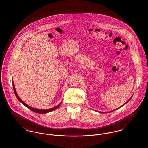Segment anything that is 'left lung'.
<instances>
[{"mask_svg":"<svg viewBox=\"0 0 148 148\" xmlns=\"http://www.w3.org/2000/svg\"><path fill=\"white\" fill-rule=\"evenodd\" d=\"M132 97H133V95H132V97H131V98H130L129 99V100H127V102H126V103H125V104H123V106H120V107H119V108H117V109H114V110H112V111H110V112H106V113H105V112H99V113H110V112H113V111H114V110H116V109H119L120 108H121V107H122V106H124V105H125V104H127V103H128V102H129V100H130V99H132Z\"/></svg>","mask_w":148,"mask_h":148,"instance_id":"1","label":"left lung"}]
</instances>
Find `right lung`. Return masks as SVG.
<instances>
[{
    "instance_id": "add662e5",
    "label": "right lung",
    "mask_w": 148,
    "mask_h": 148,
    "mask_svg": "<svg viewBox=\"0 0 148 148\" xmlns=\"http://www.w3.org/2000/svg\"><path fill=\"white\" fill-rule=\"evenodd\" d=\"M13 90H14V94H15V96L16 97L17 99H18V100H19L21 103H22L24 106H25L26 107H27L29 109H30L31 110H32L33 112H35V113H39V114H46V113H49V112H52V111L54 110L55 109H57L59 106H60V104H61V103H62V102H61L60 104H59L58 105H57V106H54V107H53V108H52L49 109H40L34 108H33V107H32V106H29L28 104H27L25 103L23 101L21 100V99L19 98V97L18 96V94H17V92H16V90H15V86H14L13 82Z\"/></svg>"
}]
</instances>
